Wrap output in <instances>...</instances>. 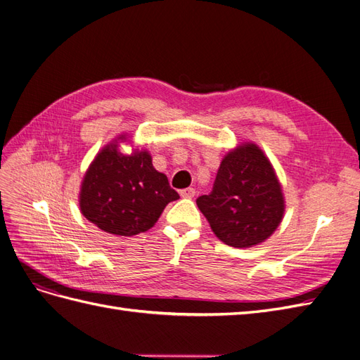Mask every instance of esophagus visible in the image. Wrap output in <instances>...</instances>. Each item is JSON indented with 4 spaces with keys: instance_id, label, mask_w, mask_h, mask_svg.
Masks as SVG:
<instances>
[{
    "instance_id": "obj_1",
    "label": "esophagus",
    "mask_w": 360,
    "mask_h": 360,
    "mask_svg": "<svg viewBox=\"0 0 360 360\" xmlns=\"http://www.w3.org/2000/svg\"><path fill=\"white\" fill-rule=\"evenodd\" d=\"M180 195L183 198H193L195 197V189L193 188H186L180 191Z\"/></svg>"
}]
</instances>
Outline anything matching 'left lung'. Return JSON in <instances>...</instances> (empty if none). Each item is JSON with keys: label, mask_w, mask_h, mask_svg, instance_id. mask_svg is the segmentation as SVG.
<instances>
[{"label": "left lung", "mask_w": 360, "mask_h": 360, "mask_svg": "<svg viewBox=\"0 0 360 360\" xmlns=\"http://www.w3.org/2000/svg\"><path fill=\"white\" fill-rule=\"evenodd\" d=\"M197 205L216 237L233 248L264 242L284 214L274 167L255 144H243L224 158L212 192L198 197Z\"/></svg>", "instance_id": "1"}]
</instances>
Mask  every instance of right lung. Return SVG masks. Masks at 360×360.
<instances>
[{
	"label": "right lung",
	"mask_w": 360,
	"mask_h": 360,
	"mask_svg": "<svg viewBox=\"0 0 360 360\" xmlns=\"http://www.w3.org/2000/svg\"><path fill=\"white\" fill-rule=\"evenodd\" d=\"M179 198L165 174L153 168L147 151L124 156L117 144H110L85 174L79 205L86 219L102 231L135 236L150 230L167 204Z\"/></svg>",
	"instance_id": "add662e5"
}]
</instances>
